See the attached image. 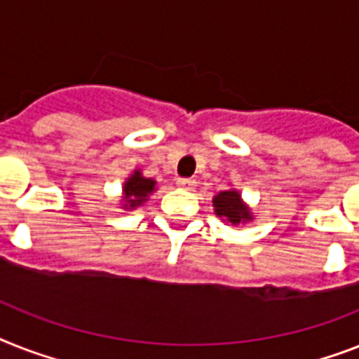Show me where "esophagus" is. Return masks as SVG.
Here are the masks:
<instances>
[{
    "label": "esophagus",
    "instance_id": "obj_1",
    "mask_svg": "<svg viewBox=\"0 0 359 359\" xmlns=\"http://www.w3.org/2000/svg\"><path fill=\"white\" fill-rule=\"evenodd\" d=\"M177 186L184 189H194L195 188V180L194 179H177Z\"/></svg>",
    "mask_w": 359,
    "mask_h": 359
}]
</instances>
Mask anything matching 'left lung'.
Returning a JSON list of instances; mask_svg holds the SVG:
<instances>
[{
	"instance_id": "8db88e82",
	"label": "left lung",
	"mask_w": 359,
	"mask_h": 359,
	"mask_svg": "<svg viewBox=\"0 0 359 359\" xmlns=\"http://www.w3.org/2000/svg\"><path fill=\"white\" fill-rule=\"evenodd\" d=\"M212 206L217 217H221L223 223H230L232 226L245 225L255 219V215L250 212V206L241 199V194L238 189L229 188L214 195Z\"/></svg>"
}]
</instances>
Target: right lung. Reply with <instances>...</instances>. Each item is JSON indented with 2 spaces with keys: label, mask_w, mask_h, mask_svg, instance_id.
I'll use <instances>...</instances> for the list:
<instances>
[{
  "label": "right lung",
  "mask_w": 359,
  "mask_h": 359,
  "mask_svg": "<svg viewBox=\"0 0 359 359\" xmlns=\"http://www.w3.org/2000/svg\"><path fill=\"white\" fill-rule=\"evenodd\" d=\"M154 191H156V180L147 179L142 171L134 170L125 179L123 188H121V208L136 210L138 206L144 205Z\"/></svg>",
  "instance_id": "add662e5"
}]
</instances>
